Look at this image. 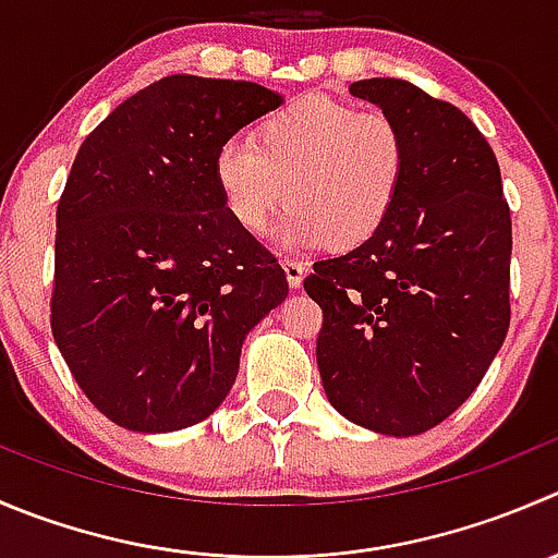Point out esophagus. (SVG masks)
<instances>
[{
	"mask_svg": "<svg viewBox=\"0 0 558 558\" xmlns=\"http://www.w3.org/2000/svg\"><path fill=\"white\" fill-rule=\"evenodd\" d=\"M283 272H286V280H289V289L296 291L302 286V278H305V264L283 258Z\"/></svg>",
	"mask_w": 558,
	"mask_h": 558,
	"instance_id": "1",
	"label": "esophagus"
}]
</instances>
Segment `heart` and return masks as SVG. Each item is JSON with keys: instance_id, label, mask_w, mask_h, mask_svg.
Instances as JSON below:
<instances>
[{"instance_id": "1", "label": "heart", "mask_w": 558, "mask_h": 558, "mask_svg": "<svg viewBox=\"0 0 558 558\" xmlns=\"http://www.w3.org/2000/svg\"><path fill=\"white\" fill-rule=\"evenodd\" d=\"M405 166V135L389 113L311 95L264 117L253 144H220L213 180L245 234H267L291 202L275 234L283 251H354L392 218Z\"/></svg>"}]
</instances>
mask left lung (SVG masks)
Here are the masks:
<instances>
[{"instance_id": "8db88e82", "label": "left lung", "mask_w": 558, "mask_h": 558, "mask_svg": "<svg viewBox=\"0 0 558 558\" xmlns=\"http://www.w3.org/2000/svg\"><path fill=\"white\" fill-rule=\"evenodd\" d=\"M349 92L400 124L409 166L387 226L305 278L324 313L316 362L349 423L403 439L445 423L505 343L512 220L466 113L400 78Z\"/></svg>"}]
</instances>
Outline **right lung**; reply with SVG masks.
<instances>
[{"label":"right lung","mask_w":558,"mask_h":558,"mask_svg":"<svg viewBox=\"0 0 558 558\" xmlns=\"http://www.w3.org/2000/svg\"><path fill=\"white\" fill-rule=\"evenodd\" d=\"M283 102L253 81L169 75L81 144L57 207L51 332L97 411L135 434L202 423L247 332L289 296L278 258L226 213L213 160Z\"/></svg>","instance_id":"1"}]
</instances>
